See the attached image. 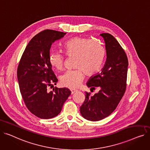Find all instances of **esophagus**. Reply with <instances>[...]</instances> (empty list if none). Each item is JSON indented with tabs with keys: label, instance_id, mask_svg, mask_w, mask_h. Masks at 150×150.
<instances>
[{
	"label": "esophagus",
	"instance_id": "obj_1",
	"mask_svg": "<svg viewBox=\"0 0 150 150\" xmlns=\"http://www.w3.org/2000/svg\"><path fill=\"white\" fill-rule=\"evenodd\" d=\"M70 91H71V95H73L74 93L77 92V91H76V90H75V89H71V90H70Z\"/></svg>",
	"mask_w": 150,
	"mask_h": 150
}]
</instances>
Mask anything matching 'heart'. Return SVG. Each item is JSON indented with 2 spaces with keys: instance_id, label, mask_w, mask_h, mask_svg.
<instances>
[{
  "instance_id": "obj_1",
  "label": "heart",
  "mask_w": 150,
  "mask_h": 150,
  "mask_svg": "<svg viewBox=\"0 0 150 150\" xmlns=\"http://www.w3.org/2000/svg\"><path fill=\"white\" fill-rule=\"evenodd\" d=\"M64 50L69 57H76L74 71H68L60 77L62 84L66 87H78L84 78V74L92 76L97 73L103 64L104 50L101 45L93 40L75 37L67 42ZM49 63L58 71L64 66V58L59 52H52L49 55Z\"/></svg>"
}]
</instances>
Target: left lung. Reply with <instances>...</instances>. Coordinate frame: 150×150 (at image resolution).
<instances>
[{"label":"left lung","mask_w":150,"mask_h":150,"mask_svg":"<svg viewBox=\"0 0 150 150\" xmlns=\"http://www.w3.org/2000/svg\"><path fill=\"white\" fill-rule=\"evenodd\" d=\"M105 42L106 60L101 72L91 77L87 83L98 93L91 96L86 92V99L80 107V113L87 120L100 121L116 109L123 97L127 87L128 62L127 55L116 39L108 33L100 34Z\"/></svg>","instance_id":"8db88e82"}]
</instances>
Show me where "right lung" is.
<instances>
[{
  "instance_id": "1",
  "label": "right lung",
  "mask_w": 150,
  "mask_h": 150,
  "mask_svg": "<svg viewBox=\"0 0 150 150\" xmlns=\"http://www.w3.org/2000/svg\"><path fill=\"white\" fill-rule=\"evenodd\" d=\"M66 33L46 29L35 35L26 46L17 67V79L23 101L29 110L42 119L61 112L71 95L67 88H48L58 81L49 63L50 49Z\"/></svg>"
}]
</instances>
